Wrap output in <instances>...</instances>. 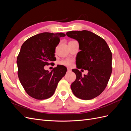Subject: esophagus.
<instances>
[{"instance_id": "1", "label": "esophagus", "mask_w": 131, "mask_h": 131, "mask_svg": "<svg viewBox=\"0 0 131 131\" xmlns=\"http://www.w3.org/2000/svg\"><path fill=\"white\" fill-rule=\"evenodd\" d=\"M67 71H68V72H70L71 69L70 68H67Z\"/></svg>"}]
</instances>
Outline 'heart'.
<instances>
[{"mask_svg": "<svg viewBox=\"0 0 131 131\" xmlns=\"http://www.w3.org/2000/svg\"><path fill=\"white\" fill-rule=\"evenodd\" d=\"M73 61L71 59H64L61 61L59 64L62 66H64L66 67H71L73 65Z\"/></svg>", "mask_w": 131, "mask_h": 131, "instance_id": "heart-1", "label": "heart"}]
</instances>
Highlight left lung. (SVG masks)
Listing matches in <instances>:
<instances>
[{"label": "left lung", "instance_id": "left-lung-1", "mask_svg": "<svg viewBox=\"0 0 131 131\" xmlns=\"http://www.w3.org/2000/svg\"><path fill=\"white\" fill-rule=\"evenodd\" d=\"M66 35L79 43L81 51L78 53L77 68L89 71L88 75L82 76L78 69L72 70L77 78L71 85V89L77 97L92 100L100 95L108 84L112 72V52L104 39L91 31H70Z\"/></svg>", "mask_w": 131, "mask_h": 131}]
</instances>
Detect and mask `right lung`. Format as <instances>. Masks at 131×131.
Here are the masks:
<instances>
[{"label":"right lung","mask_w":131,"mask_h":131,"mask_svg":"<svg viewBox=\"0 0 131 131\" xmlns=\"http://www.w3.org/2000/svg\"><path fill=\"white\" fill-rule=\"evenodd\" d=\"M62 33L44 32L28 39L23 43L17 58L18 77L29 96L46 100L54 94L58 82L64 76L66 67L57 66L50 72L44 69L56 61L55 49L65 37Z\"/></svg>","instance_id":"obj_1"}]
</instances>
